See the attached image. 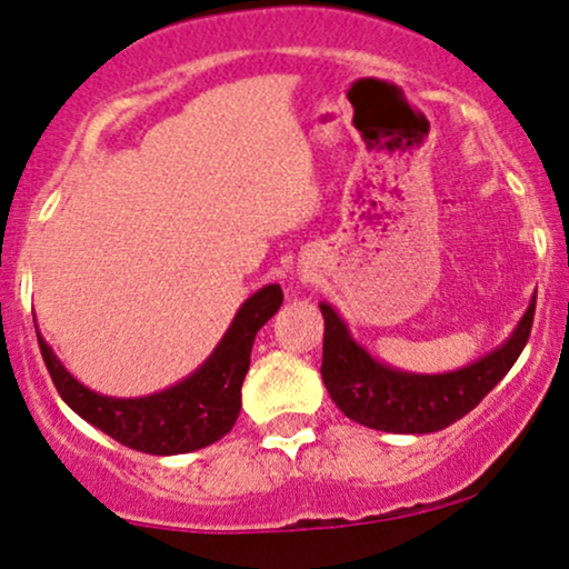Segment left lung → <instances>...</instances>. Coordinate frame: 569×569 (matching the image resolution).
Here are the masks:
<instances>
[{"mask_svg": "<svg viewBox=\"0 0 569 569\" xmlns=\"http://www.w3.org/2000/svg\"><path fill=\"white\" fill-rule=\"evenodd\" d=\"M326 318L322 336V383L349 420L386 433H436L476 409L517 362L533 328L536 297L512 338L470 368L443 376H412L386 368L357 347L341 318L320 305Z\"/></svg>", "mask_w": 569, "mask_h": 569, "instance_id": "8db88e82", "label": "left lung"}]
</instances>
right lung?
<instances>
[{
    "instance_id": "obj_1",
    "label": "right lung",
    "mask_w": 569,
    "mask_h": 569,
    "mask_svg": "<svg viewBox=\"0 0 569 569\" xmlns=\"http://www.w3.org/2000/svg\"><path fill=\"white\" fill-rule=\"evenodd\" d=\"M280 305V286H264L243 301L220 347L191 378L143 399H110L93 393L57 362L41 336L39 349L57 393L86 422L143 455H183L231 433L241 409V383L249 370L251 343Z\"/></svg>"
}]
</instances>
